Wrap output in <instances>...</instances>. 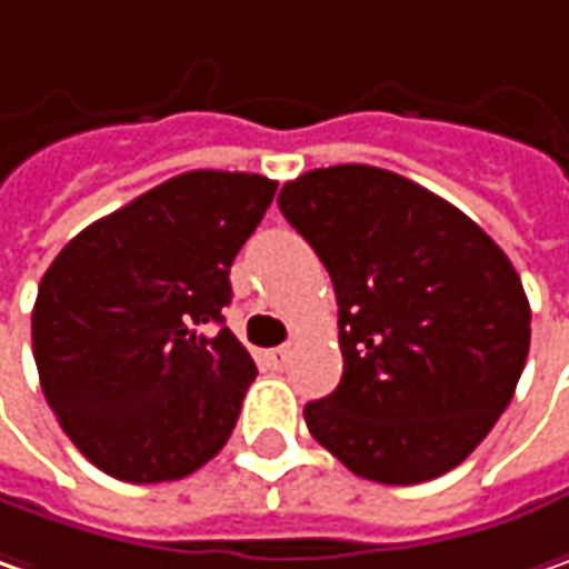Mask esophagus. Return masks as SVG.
Masks as SVG:
<instances>
[{
    "mask_svg": "<svg viewBox=\"0 0 569 569\" xmlns=\"http://www.w3.org/2000/svg\"><path fill=\"white\" fill-rule=\"evenodd\" d=\"M289 357H292V350H289V347H273V350H267V353H263V359H267V366H270L273 372H280V369H286V362H289Z\"/></svg>",
    "mask_w": 569,
    "mask_h": 569,
    "instance_id": "obj_1",
    "label": "esophagus"
}]
</instances>
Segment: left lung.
Here are the masks:
<instances>
[{
    "instance_id": "obj_1",
    "label": "left lung",
    "mask_w": 569,
    "mask_h": 569,
    "mask_svg": "<svg viewBox=\"0 0 569 569\" xmlns=\"http://www.w3.org/2000/svg\"><path fill=\"white\" fill-rule=\"evenodd\" d=\"M277 203L328 267L340 309L343 376L306 405L311 436L366 481L452 471L493 430L529 357V299L503 248L372 164L306 171Z\"/></svg>"
}]
</instances>
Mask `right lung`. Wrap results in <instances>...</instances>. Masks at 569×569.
Segmentation results:
<instances>
[{"label":"right lung","mask_w":569,"mask_h":569,"mask_svg":"<svg viewBox=\"0 0 569 569\" xmlns=\"http://www.w3.org/2000/svg\"><path fill=\"white\" fill-rule=\"evenodd\" d=\"M277 181L187 171L91 222L47 267L31 315L40 388L117 481H178L232 436L258 366L222 328L229 270Z\"/></svg>","instance_id":"obj_1"}]
</instances>
